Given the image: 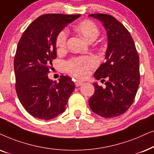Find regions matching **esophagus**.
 <instances>
[{
  "mask_svg": "<svg viewBox=\"0 0 154 154\" xmlns=\"http://www.w3.org/2000/svg\"><path fill=\"white\" fill-rule=\"evenodd\" d=\"M75 84L76 87H79V86H81V85H83V82H82L79 81V80H75Z\"/></svg>",
  "mask_w": 154,
  "mask_h": 154,
  "instance_id": "esophagus-1",
  "label": "esophagus"
}]
</instances>
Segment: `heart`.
<instances>
[{
  "mask_svg": "<svg viewBox=\"0 0 154 154\" xmlns=\"http://www.w3.org/2000/svg\"><path fill=\"white\" fill-rule=\"evenodd\" d=\"M75 31L88 42H94L99 34L98 26L90 20H85L75 27ZM67 34L62 31L56 38V45L58 51H63L66 47ZM96 60L92 56L73 58L67 63L66 69L69 73L76 77L82 78L89 73V69L95 67Z\"/></svg>",
  "mask_w": 154,
  "mask_h": 154,
  "instance_id": "obj_1",
  "label": "heart"
}]
</instances>
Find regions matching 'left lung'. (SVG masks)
I'll return each instance as SVG.
<instances>
[{"mask_svg": "<svg viewBox=\"0 0 154 154\" xmlns=\"http://www.w3.org/2000/svg\"><path fill=\"white\" fill-rule=\"evenodd\" d=\"M89 16L101 22L108 40L106 62L94 75L98 80L107 79L106 87L94 82L95 91L89 104L94 113L113 118L125 112L136 96L140 80L138 53L130 32L114 17L98 13Z\"/></svg>", "mask_w": 154, "mask_h": 154, "instance_id": "obj_1", "label": "left lung"}]
</instances>
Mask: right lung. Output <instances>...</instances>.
I'll return each mask as SVG.
<instances>
[{"label": "right lung", "mask_w": 154, "mask_h": 154, "mask_svg": "<svg viewBox=\"0 0 154 154\" xmlns=\"http://www.w3.org/2000/svg\"><path fill=\"white\" fill-rule=\"evenodd\" d=\"M80 15L46 14L31 23L22 34L14 60L15 89L20 103L31 116L50 120L63 113L75 85L60 76L53 82L48 74L56 58L58 34Z\"/></svg>", "instance_id": "1"}]
</instances>
